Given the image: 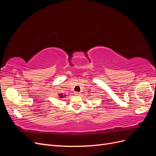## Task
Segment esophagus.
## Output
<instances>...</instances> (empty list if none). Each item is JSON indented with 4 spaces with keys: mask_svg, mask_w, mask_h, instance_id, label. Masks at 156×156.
<instances>
[{
    "mask_svg": "<svg viewBox=\"0 0 156 156\" xmlns=\"http://www.w3.org/2000/svg\"><path fill=\"white\" fill-rule=\"evenodd\" d=\"M75 95H76V96H80V94H81V93L79 92H75Z\"/></svg>",
    "mask_w": 156,
    "mask_h": 156,
    "instance_id": "34e87169",
    "label": "esophagus"
}]
</instances>
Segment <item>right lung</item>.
<instances>
[{"mask_svg": "<svg viewBox=\"0 0 156 156\" xmlns=\"http://www.w3.org/2000/svg\"><path fill=\"white\" fill-rule=\"evenodd\" d=\"M66 96V94H58V97H59V98H60V100L61 98H64V97H65Z\"/></svg>", "mask_w": 156, "mask_h": 156, "instance_id": "1", "label": "right lung"}]
</instances>
